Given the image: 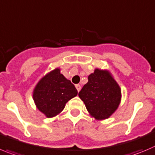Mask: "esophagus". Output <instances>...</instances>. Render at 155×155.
<instances>
[{"label":"esophagus","mask_w":155,"mask_h":155,"mask_svg":"<svg viewBox=\"0 0 155 155\" xmlns=\"http://www.w3.org/2000/svg\"><path fill=\"white\" fill-rule=\"evenodd\" d=\"M75 87H76V88H77V90H78V91H80V90H81V85H79V84H76L75 85Z\"/></svg>","instance_id":"obj_1"}]
</instances>
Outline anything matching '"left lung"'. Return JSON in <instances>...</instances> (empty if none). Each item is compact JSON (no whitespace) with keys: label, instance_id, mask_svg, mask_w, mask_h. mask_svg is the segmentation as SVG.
<instances>
[{"label":"left lung","instance_id":"8db88e82","mask_svg":"<svg viewBox=\"0 0 155 155\" xmlns=\"http://www.w3.org/2000/svg\"><path fill=\"white\" fill-rule=\"evenodd\" d=\"M78 96L92 117L104 120L118 107L121 91L108 71L97 68L88 76V81L84 85Z\"/></svg>","mask_w":155,"mask_h":155}]
</instances>
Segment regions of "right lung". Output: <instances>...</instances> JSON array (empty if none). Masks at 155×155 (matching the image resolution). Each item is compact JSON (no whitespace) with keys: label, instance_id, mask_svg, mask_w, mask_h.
<instances>
[{"label":"right lung","instance_id":"obj_1","mask_svg":"<svg viewBox=\"0 0 155 155\" xmlns=\"http://www.w3.org/2000/svg\"><path fill=\"white\" fill-rule=\"evenodd\" d=\"M78 94L71 81L56 68L47 74L34 89L33 98L37 107L47 117H53L64 110L67 102Z\"/></svg>","mask_w":155,"mask_h":155}]
</instances>
